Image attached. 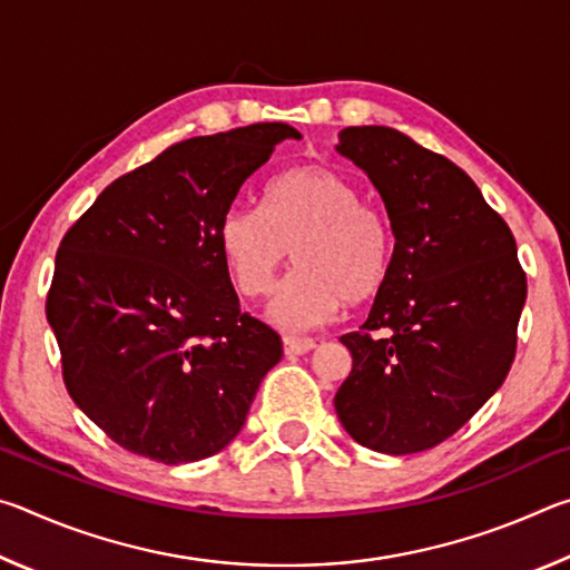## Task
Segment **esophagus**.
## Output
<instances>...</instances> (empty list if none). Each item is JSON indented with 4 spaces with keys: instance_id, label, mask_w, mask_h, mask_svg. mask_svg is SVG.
I'll return each instance as SVG.
<instances>
[{
    "instance_id": "obj_1",
    "label": "esophagus",
    "mask_w": 570,
    "mask_h": 570,
    "mask_svg": "<svg viewBox=\"0 0 570 570\" xmlns=\"http://www.w3.org/2000/svg\"><path fill=\"white\" fill-rule=\"evenodd\" d=\"M316 346L314 340H308V336H284V352L288 356H296V354H304V352H312Z\"/></svg>"
}]
</instances>
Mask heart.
<instances>
[{
  "instance_id": "b5f03b06",
  "label": "heart",
  "mask_w": 570,
  "mask_h": 570,
  "mask_svg": "<svg viewBox=\"0 0 570 570\" xmlns=\"http://www.w3.org/2000/svg\"><path fill=\"white\" fill-rule=\"evenodd\" d=\"M218 248L236 292L248 298L272 292L294 250L298 268L274 296L272 320L302 332L332 322L344 302L380 292L390 276L392 230L350 176L306 163L268 180L262 208H228Z\"/></svg>"
}]
</instances>
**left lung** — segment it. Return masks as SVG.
I'll list each match as a JSON object with an SVG mask.
<instances>
[{
  "mask_svg": "<svg viewBox=\"0 0 570 570\" xmlns=\"http://www.w3.org/2000/svg\"><path fill=\"white\" fill-rule=\"evenodd\" d=\"M387 208L390 276L360 332L334 407L360 445L410 455L440 445L508 377L525 304L515 238L465 170L384 125L340 132Z\"/></svg>",
  "mask_w": 570,
  "mask_h": 570,
  "instance_id": "left-lung-1",
  "label": "left lung"
}]
</instances>
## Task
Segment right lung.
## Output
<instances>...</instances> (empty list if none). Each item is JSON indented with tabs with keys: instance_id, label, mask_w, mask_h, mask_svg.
<instances>
[{
	"instance_id": "obj_1",
	"label": "right lung",
	"mask_w": 570,
	"mask_h": 570,
	"mask_svg": "<svg viewBox=\"0 0 570 570\" xmlns=\"http://www.w3.org/2000/svg\"><path fill=\"white\" fill-rule=\"evenodd\" d=\"M286 122L180 140L125 173L67 230L47 292L77 407L166 465L216 455L244 428L282 336L240 312L218 224Z\"/></svg>"
}]
</instances>
